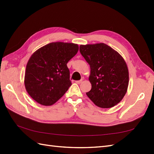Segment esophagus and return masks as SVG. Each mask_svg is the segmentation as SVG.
<instances>
[{
	"label": "esophagus",
	"instance_id": "esophagus-1",
	"mask_svg": "<svg viewBox=\"0 0 154 154\" xmlns=\"http://www.w3.org/2000/svg\"><path fill=\"white\" fill-rule=\"evenodd\" d=\"M82 81H83V80L81 79V80H79V81H75V83H77V84H80L81 83H82Z\"/></svg>",
	"mask_w": 154,
	"mask_h": 154
}]
</instances>
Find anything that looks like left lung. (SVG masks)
I'll return each mask as SVG.
<instances>
[{
    "label": "left lung",
    "mask_w": 154,
    "mask_h": 154,
    "mask_svg": "<svg viewBox=\"0 0 154 154\" xmlns=\"http://www.w3.org/2000/svg\"><path fill=\"white\" fill-rule=\"evenodd\" d=\"M81 54L90 65L91 89L86 93L97 106L108 109L120 103L128 86L129 75L122 57L105 44L81 45Z\"/></svg>",
    "instance_id": "obj_1"
}]
</instances>
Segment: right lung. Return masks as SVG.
I'll return each mask as SVG.
<instances>
[{"label": "right lung", "instance_id": "obj_1", "mask_svg": "<svg viewBox=\"0 0 154 154\" xmlns=\"http://www.w3.org/2000/svg\"><path fill=\"white\" fill-rule=\"evenodd\" d=\"M79 50L77 44L53 42L34 52L26 68L24 85L34 100L50 106L71 85L67 63Z\"/></svg>", "mask_w": 154, "mask_h": 154}]
</instances>
